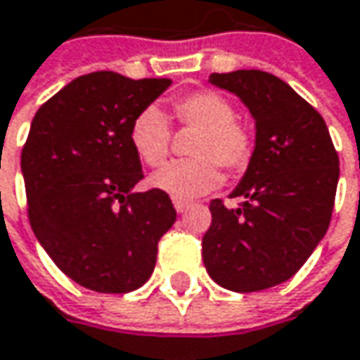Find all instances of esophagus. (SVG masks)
<instances>
[{
    "label": "esophagus",
    "mask_w": 360,
    "mask_h": 360,
    "mask_svg": "<svg viewBox=\"0 0 360 360\" xmlns=\"http://www.w3.org/2000/svg\"><path fill=\"white\" fill-rule=\"evenodd\" d=\"M173 206H175V210L181 214V212H185L191 204H189V202H185V200H175V202H173Z\"/></svg>",
    "instance_id": "1"
}]
</instances>
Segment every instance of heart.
Returning <instances> with one entry per match:
<instances>
[{
  "instance_id": "b5f03b06",
  "label": "heart",
  "mask_w": 360,
  "mask_h": 360,
  "mask_svg": "<svg viewBox=\"0 0 360 360\" xmlns=\"http://www.w3.org/2000/svg\"><path fill=\"white\" fill-rule=\"evenodd\" d=\"M175 119L185 127L200 129L189 154L152 177V185L175 200H193L220 185V171L243 173L253 156V131L237 119L231 98L214 90H198L179 96L173 105ZM131 146L148 167H160L171 154V125L158 107H146L136 115L129 129Z\"/></svg>"
}]
</instances>
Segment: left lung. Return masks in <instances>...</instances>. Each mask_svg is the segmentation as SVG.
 <instances>
[{
    "label": "left lung",
    "instance_id": "left-lung-1",
    "mask_svg": "<svg viewBox=\"0 0 360 360\" xmlns=\"http://www.w3.org/2000/svg\"><path fill=\"white\" fill-rule=\"evenodd\" d=\"M210 84L241 98L255 121V148L231 198L210 202L202 257L216 284L253 292L292 278L323 239L340 162L328 125L305 98L259 70L212 74Z\"/></svg>",
    "mask_w": 360,
    "mask_h": 360
}]
</instances>
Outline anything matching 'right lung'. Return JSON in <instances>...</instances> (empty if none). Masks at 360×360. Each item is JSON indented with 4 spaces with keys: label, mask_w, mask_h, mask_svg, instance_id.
<instances>
[{
    "label": "right lung",
    "mask_w": 360,
    "mask_h": 360,
    "mask_svg": "<svg viewBox=\"0 0 360 360\" xmlns=\"http://www.w3.org/2000/svg\"><path fill=\"white\" fill-rule=\"evenodd\" d=\"M169 86L167 78L92 72L63 86L30 123L20 160L30 226L84 288H140L177 220L169 193L134 191L144 173L129 138L136 115Z\"/></svg>",
    "instance_id": "add662e5"
}]
</instances>
